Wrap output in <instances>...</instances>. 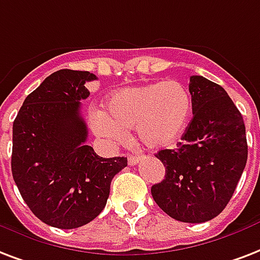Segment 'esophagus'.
<instances>
[{"label":"esophagus","instance_id":"1","mask_svg":"<svg viewBox=\"0 0 260 260\" xmlns=\"http://www.w3.org/2000/svg\"><path fill=\"white\" fill-rule=\"evenodd\" d=\"M139 161H140V156L128 155V164H129V165H136Z\"/></svg>","mask_w":260,"mask_h":260}]
</instances>
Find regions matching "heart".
Returning a JSON list of instances; mask_svg holds the SVG:
<instances>
[{
    "mask_svg": "<svg viewBox=\"0 0 260 260\" xmlns=\"http://www.w3.org/2000/svg\"><path fill=\"white\" fill-rule=\"evenodd\" d=\"M188 90L176 80L129 87L116 91L108 110H94L90 122L94 134L110 144L121 143L126 128L150 148L169 147L183 135L191 114Z\"/></svg>",
    "mask_w": 260,
    "mask_h": 260,
    "instance_id": "obj_1",
    "label": "heart"
}]
</instances>
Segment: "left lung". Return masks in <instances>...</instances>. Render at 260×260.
Masks as SVG:
<instances>
[{
	"label": "left lung",
	"instance_id": "1",
	"mask_svg": "<svg viewBox=\"0 0 260 260\" xmlns=\"http://www.w3.org/2000/svg\"><path fill=\"white\" fill-rule=\"evenodd\" d=\"M192 117L174 150L155 156L165 178L151 187L154 201L168 215L189 223L217 217L231 201L247 164L243 116L217 83L191 76Z\"/></svg>",
	"mask_w": 260,
	"mask_h": 260
}]
</instances>
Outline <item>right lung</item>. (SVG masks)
<instances>
[{
  "mask_svg": "<svg viewBox=\"0 0 260 260\" xmlns=\"http://www.w3.org/2000/svg\"><path fill=\"white\" fill-rule=\"evenodd\" d=\"M87 71L59 69L24 99L13 121L12 174L20 195L42 222L75 229L105 209L125 156L102 158L87 146L80 101L90 95Z\"/></svg>",
  "mask_w": 260,
  "mask_h": 260,
  "instance_id": "obj_1",
  "label": "right lung"
}]
</instances>
